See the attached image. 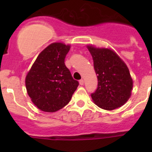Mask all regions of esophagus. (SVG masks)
<instances>
[{
    "instance_id": "obj_1",
    "label": "esophagus",
    "mask_w": 152,
    "mask_h": 152,
    "mask_svg": "<svg viewBox=\"0 0 152 152\" xmlns=\"http://www.w3.org/2000/svg\"><path fill=\"white\" fill-rule=\"evenodd\" d=\"M79 84H80V85H84V79H81V80H79Z\"/></svg>"
}]
</instances>
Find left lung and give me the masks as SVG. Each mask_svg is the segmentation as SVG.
<instances>
[{
    "mask_svg": "<svg viewBox=\"0 0 152 152\" xmlns=\"http://www.w3.org/2000/svg\"><path fill=\"white\" fill-rule=\"evenodd\" d=\"M93 59L98 87L91 94L98 107L113 110L121 107L131 96L133 82L124 61L113 50L87 46Z\"/></svg>",
    "mask_w": 152,
    "mask_h": 152,
    "instance_id": "obj_1",
    "label": "left lung"
}]
</instances>
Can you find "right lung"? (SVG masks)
Masks as SVG:
<instances>
[{"label": "right lung", "instance_id": "add662e5", "mask_svg": "<svg viewBox=\"0 0 152 152\" xmlns=\"http://www.w3.org/2000/svg\"><path fill=\"white\" fill-rule=\"evenodd\" d=\"M70 46L53 42L39 55L26 77V87L34 104L40 110L53 113L69 103L79 86L65 66Z\"/></svg>", "mask_w": 152, "mask_h": 152}]
</instances>
